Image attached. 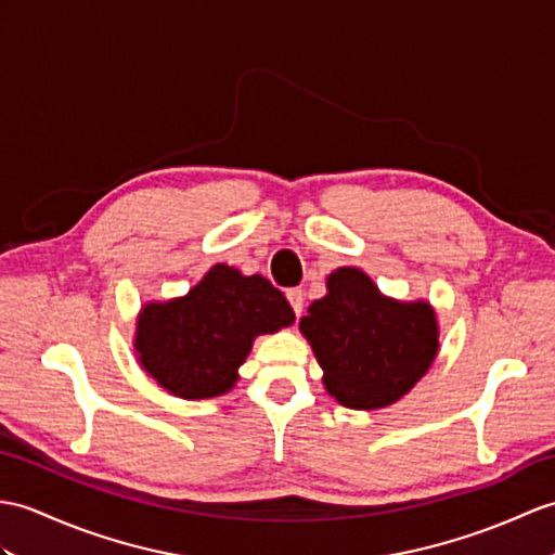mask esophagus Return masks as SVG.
Here are the masks:
<instances>
[{
    "mask_svg": "<svg viewBox=\"0 0 555 555\" xmlns=\"http://www.w3.org/2000/svg\"><path fill=\"white\" fill-rule=\"evenodd\" d=\"M286 298H288V302L293 307L295 317H300L302 314V305H305V293L300 288H288L286 291Z\"/></svg>",
    "mask_w": 555,
    "mask_h": 555,
    "instance_id": "esophagus-1",
    "label": "esophagus"
}]
</instances>
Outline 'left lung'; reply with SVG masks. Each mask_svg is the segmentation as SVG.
Returning a JSON list of instances; mask_svg holds the SVG:
<instances>
[{
	"label": "left lung",
	"mask_w": 555,
	"mask_h": 555,
	"mask_svg": "<svg viewBox=\"0 0 555 555\" xmlns=\"http://www.w3.org/2000/svg\"><path fill=\"white\" fill-rule=\"evenodd\" d=\"M300 331L324 369L326 390L350 409H380L404 397L437 354L430 305L383 298L352 267L328 276L326 298L309 305Z\"/></svg>",
	"instance_id": "8db88e82"
}]
</instances>
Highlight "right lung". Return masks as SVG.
<instances>
[{
	"label": "right lung",
	"instance_id": "1",
	"mask_svg": "<svg viewBox=\"0 0 555 555\" xmlns=\"http://www.w3.org/2000/svg\"><path fill=\"white\" fill-rule=\"evenodd\" d=\"M283 293L262 276L215 264L186 298L146 305L137 324L139 362L167 392L205 399L234 388L253 338L293 324Z\"/></svg>",
	"mask_w": 555,
	"mask_h": 555
}]
</instances>
